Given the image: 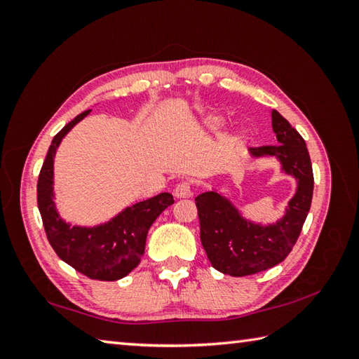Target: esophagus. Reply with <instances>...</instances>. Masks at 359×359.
Returning <instances> with one entry per match:
<instances>
[{"label":"esophagus","mask_w":359,"mask_h":359,"mask_svg":"<svg viewBox=\"0 0 359 359\" xmlns=\"http://www.w3.org/2000/svg\"><path fill=\"white\" fill-rule=\"evenodd\" d=\"M172 194L177 197V199H188V197H191L193 194L191 184H189V182H180V184L175 185Z\"/></svg>","instance_id":"esophagus-1"}]
</instances>
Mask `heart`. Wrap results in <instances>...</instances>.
I'll return each instance as SVG.
<instances>
[{
	"instance_id": "1",
	"label": "heart",
	"mask_w": 359,
	"mask_h": 359,
	"mask_svg": "<svg viewBox=\"0 0 359 359\" xmlns=\"http://www.w3.org/2000/svg\"><path fill=\"white\" fill-rule=\"evenodd\" d=\"M211 123H212V125H217V123H219V121H217V120L215 118V120H211Z\"/></svg>"
}]
</instances>
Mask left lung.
Returning a JSON list of instances; mask_svg holds the SVG:
<instances>
[{"instance_id":"1","label":"left lung","mask_w":359,"mask_h":359,"mask_svg":"<svg viewBox=\"0 0 359 359\" xmlns=\"http://www.w3.org/2000/svg\"><path fill=\"white\" fill-rule=\"evenodd\" d=\"M271 126L278 144L250 148V152L255 157H278L282 170L297 180V191L279 222L270 226L247 222L225 197L215 191L196 197L202 245L211 265L224 274L250 276L284 261L309 215L315 180L306 140L276 109L271 111Z\"/></svg>"}]
</instances>
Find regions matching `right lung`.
Returning a JSON list of instances; mask_svg holds the SVG:
<instances>
[{"mask_svg": "<svg viewBox=\"0 0 359 359\" xmlns=\"http://www.w3.org/2000/svg\"><path fill=\"white\" fill-rule=\"evenodd\" d=\"M89 111L69 121L49 147L36 184V202L48 241L58 257L85 276L97 280H117L131 273L144 253L149 226L165 208L174 203L170 193H162L126 208L111 222L95 228L69 226L53 207V157L63 137L85 118Z\"/></svg>", "mask_w": 359, "mask_h": 359, "instance_id": "add662e5", "label": "right lung"}]
</instances>
